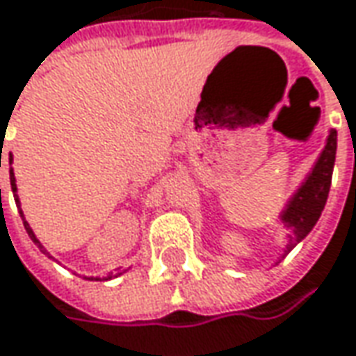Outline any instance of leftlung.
Instances as JSON below:
<instances>
[{"instance_id":"obj_1","label":"left lung","mask_w":356,"mask_h":356,"mask_svg":"<svg viewBox=\"0 0 356 356\" xmlns=\"http://www.w3.org/2000/svg\"><path fill=\"white\" fill-rule=\"evenodd\" d=\"M334 153H337V131H331L327 145L323 149L318 161L315 163L313 171L309 173L307 181L299 187V191L289 201V205L281 215L283 223L291 229L285 255L299 241H302L311 233V229L315 227L323 209H325L329 189H331Z\"/></svg>"}]
</instances>
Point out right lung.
<instances>
[{"label":"right lung","mask_w":356,"mask_h":356,"mask_svg":"<svg viewBox=\"0 0 356 356\" xmlns=\"http://www.w3.org/2000/svg\"><path fill=\"white\" fill-rule=\"evenodd\" d=\"M1 149H3V147H1ZM9 163H11V155H9ZM0 167H1V151H0ZM9 181H11V191H13V195H15V203L19 205V199H17V193H15V191H17V187H15V175H13V169H9ZM0 201H1V189H0ZM19 215L24 217V211H22V209H19ZM24 227H25V231H27V235H29V239L33 241V243L38 245L39 249H41V253L49 255V253H47V251L43 249V245L39 243L38 237H35V233L31 231V227L27 225V221H25V219H24ZM111 277H113V273H111L109 277H105V281H107V279H111ZM86 279H87V277H86ZM91 279H93V277H91ZM95 281H99V279H95Z\"/></svg>","instance_id":"add662e5"}]
</instances>
